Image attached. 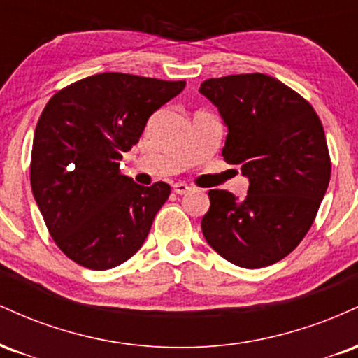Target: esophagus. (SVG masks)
Returning <instances> with one entry per match:
<instances>
[{"mask_svg":"<svg viewBox=\"0 0 358 358\" xmlns=\"http://www.w3.org/2000/svg\"><path fill=\"white\" fill-rule=\"evenodd\" d=\"M173 190H175V193H178V195H185L187 192H190V187H188L187 183L178 182V183L173 185Z\"/></svg>","mask_w":358,"mask_h":358,"instance_id":"34e87169","label":"esophagus"}]
</instances>
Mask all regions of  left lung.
Returning <instances> with one entry per match:
<instances>
[{
	"instance_id": "obj_1",
	"label": "left lung",
	"mask_w": 358,
	"mask_h": 358,
	"mask_svg": "<svg viewBox=\"0 0 358 358\" xmlns=\"http://www.w3.org/2000/svg\"><path fill=\"white\" fill-rule=\"evenodd\" d=\"M200 94L227 126L222 156L249 180L242 200L227 190L208 192L203 237L239 268H266L303 241L328 188L322 121L310 102L266 73L208 79Z\"/></svg>"
}]
</instances>
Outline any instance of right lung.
Segmentation results:
<instances>
[{
	"label": "right lung",
	"instance_id": "right-lung-1",
	"mask_svg": "<svg viewBox=\"0 0 358 358\" xmlns=\"http://www.w3.org/2000/svg\"><path fill=\"white\" fill-rule=\"evenodd\" d=\"M183 89L185 80L104 72L67 85L45 106L31 150V192L52 239L73 262L110 269L143 245L170 185L134 183L119 162L151 114Z\"/></svg>",
	"mask_w": 358,
	"mask_h": 358
}]
</instances>
